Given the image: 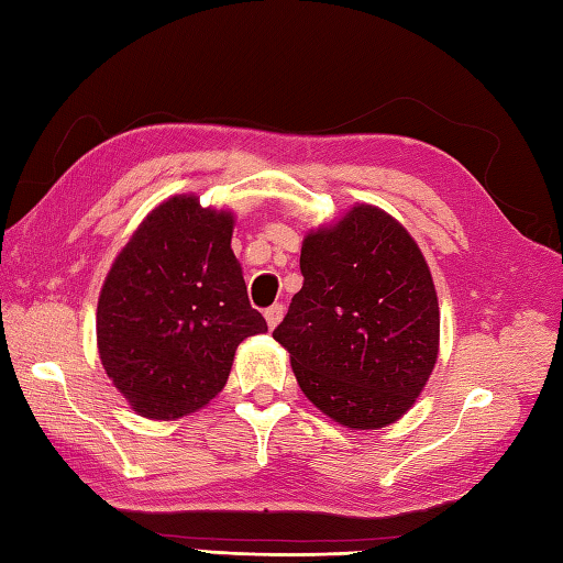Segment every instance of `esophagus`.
Here are the masks:
<instances>
[{"mask_svg": "<svg viewBox=\"0 0 563 563\" xmlns=\"http://www.w3.org/2000/svg\"><path fill=\"white\" fill-rule=\"evenodd\" d=\"M263 314H266L268 327H271V329H275V327L280 324V319H283V314H285V307H283L280 302H275V305H271Z\"/></svg>", "mask_w": 563, "mask_h": 563, "instance_id": "esophagus-1", "label": "esophagus"}]
</instances>
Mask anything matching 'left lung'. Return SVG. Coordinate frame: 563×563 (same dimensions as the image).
<instances>
[{
    "label": "left lung",
    "mask_w": 563,
    "mask_h": 563,
    "mask_svg": "<svg viewBox=\"0 0 563 563\" xmlns=\"http://www.w3.org/2000/svg\"><path fill=\"white\" fill-rule=\"evenodd\" d=\"M300 271L302 290L273 331L297 385L351 430L394 423L438 361L440 309L421 249L385 210L355 206L305 236Z\"/></svg>",
    "instance_id": "1"
}]
</instances>
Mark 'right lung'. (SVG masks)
<instances>
[{
    "label": "right lung",
    "instance_id": "1",
    "mask_svg": "<svg viewBox=\"0 0 563 563\" xmlns=\"http://www.w3.org/2000/svg\"><path fill=\"white\" fill-rule=\"evenodd\" d=\"M234 214L174 196L140 222L106 275L97 343L133 409L174 421L202 409L230 377L236 345L266 333L232 251Z\"/></svg>",
    "mask_w": 563,
    "mask_h": 563
}]
</instances>
